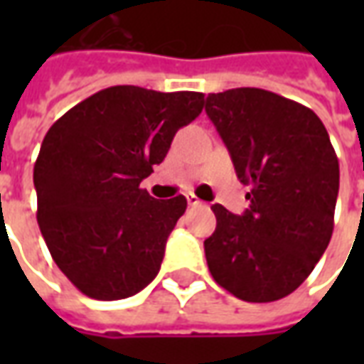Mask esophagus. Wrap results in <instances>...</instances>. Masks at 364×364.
Masks as SVG:
<instances>
[{"instance_id": "esophagus-1", "label": "esophagus", "mask_w": 364, "mask_h": 364, "mask_svg": "<svg viewBox=\"0 0 364 364\" xmlns=\"http://www.w3.org/2000/svg\"><path fill=\"white\" fill-rule=\"evenodd\" d=\"M187 203H189L191 206H203V200H198L195 195H187Z\"/></svg>"}]
</instances>
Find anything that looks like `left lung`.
Returning <instances> with one entry per match:
<instances>
[{
	"label": "left lung",
	"mask_w": 364,
	"mask_h": 364,
	"mask_svg": "<svg viewBox=\"0 0 364 364\" xmlns=\"http://www.w3.org/2000/svg\"><path fill=\"white\" fill-rule=\"evenodd\" d=\"M205 111L237 179L252 185L242 216L213 205L208 271L245 302L289 296L312 273L333 234L339 161L328 130L304 105L257 87L208 93Z\"/></svg>",
	"instance_id": "8db88e82"
}]
</instances>
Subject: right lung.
Segmentation results:
<instances>
[{
  "label": "right lung",
  "mask_w": 364,
  "mask_h": 364,
  "mask_svg": "<svg viewBox=\"0 0 364 364\" xmlns=\"http://www.w3.org/2000/svg\"><path fill=\"white\" fill-rule=\"evenodd\" d=\"M203 107L197 91L114 85L46 132L33 173L36 220L54 263L85 296L120 300L156 279L187 198L158 200L140 183Z\"/></svg>",
  "instance_id": "right-lung-1"
}]
</instances>
